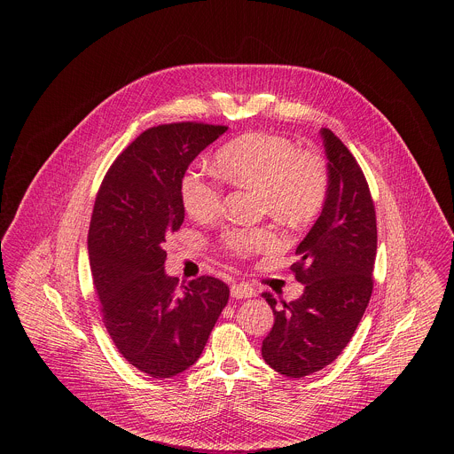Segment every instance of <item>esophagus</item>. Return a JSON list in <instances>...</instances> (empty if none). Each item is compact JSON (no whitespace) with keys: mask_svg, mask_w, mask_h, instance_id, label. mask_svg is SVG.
<instances>
[{"mask_svg":"<svg viewBox=\"0 0 454 454\" xmlns=\"http://www.w3.org/2000/svg\"><path fill=\"white\" fill-rule=\"evenodd\" d=\"M256 293H254V289L251 287V286H247V284H233L231 286V296L233 298H237V300H244V298H253Z\"/></svg>","mask_w":454,"mask_h":454,"instance_id":"esophagus-1","label":"esophagus"}]
</instances>
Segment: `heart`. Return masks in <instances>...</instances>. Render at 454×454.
<instances>
[{
    "label": "heart",
    "mask_w": 454,
    "mask_h": 454,
    "mask_svg": "<svg viewBox=\"0 0 454 454\" xmlns=\"http://www.w3.org/2000/svg\"><path fill=\"white\" fill-rule=\"evenodd\" d=\"M217 172L233 184L261 190V208L287 223L309 221L325 201L329 176L323 161L284 137L251 133L226 144L215 154ZM223 188L201 170H188L181 181V201L196 219L212 217L221 205ZM224 246L239 254L277 247L270 228L228 230Z\"/></svg>",
    "instance_id": "b5f03b06"
}]
</instances>
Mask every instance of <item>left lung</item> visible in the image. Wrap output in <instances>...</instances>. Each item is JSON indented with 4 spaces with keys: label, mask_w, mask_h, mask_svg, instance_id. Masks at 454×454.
<instances>
[{
    "label": "left lung",
    "mask_w": 454,
    "mask_h": 454,
    "mask_svg": "<svg viewBox=\"0 0 454 454\" xmlns=\"http://www.w3.org/2000/svg\"><path fill=\"white\" fill-rule=\"evenodd\" d=\"M329 188L321 214L298 244L294 277L303 294L277 305L262 341L264 361L282 375L305 377L331 364L354 336L373 289L377 224L370 188L343 142L323 127Z\"/></svg>",
    "instance_id": "obj_1"
}]
</instances>
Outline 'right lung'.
Instances as JSON below:
<instances>
[{
  "instance_id": "add662e5",
  "label": "right lung",
  "mask_w": 454,
  "mask_h": 454,
  "mask_svg": "<svg viewBox=\"0 0 454 454\" xmlns=\"http://www.w3.org/2000/svg\"><path fill=\"white\" fill-rule=\"evenodd\" d=\"M226 131L193 121L147 129L114 160L95 201L88 253L104 325L118 352L156 379L200 359L228 303V286L214 277H168L163 249L184 221L188 165Z\"/></svg>"
}]
</instances>
